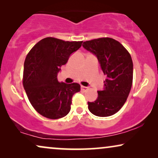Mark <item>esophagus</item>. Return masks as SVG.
Wrapping results in <instances>:
<instances>
[{"mask_svg":"<svg viewBox=\"0 0 158 158\" xmlns=\"http://www.w3.org/2000/svg\"><path fill=\"white\" fill-rule=\"evenodd\" d=\"M81 90H84V91H86V90H88V87H85V86L81 85Z\"/></svg>","mask_w":158,"mask_h":158,"instance_id":"1","label":"esophagus"}]
</instances>
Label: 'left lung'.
Returning <instances> with one entry per match:
<instances>
[{
  "label": "left lung",
  "instance_id": "left-lung-1",
  "mask_svg": "<svg viewBox=\"0 0 158 158\" xmlns=\"http://www.w3.org/2000/svg\"><path fill=\"white\" fill-rule=\"evenodd\" d=\"M83 47L98 58L106 75L104 88L98 91L94 102H88L94 115L106 117L121 109L131 90L133 81V62L127 49L112 38L103 37L83 42Z\"/></svg>",
  "mask_w": 158,
  "mask_h": 158
}]
</instances>
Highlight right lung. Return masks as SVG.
<instances>
[{
  "label": "right lung",
  "mask_w": 158,
  "mask_h": 158,
  "mask_svg": "<svg viewBox=\"0 0 158 158\" xmlns=\"http://www.w3.org/2000/svg\"><path fill=\"white\" fill-rule=\"evenodd\" d=\"M82 42L47 37L36 43L27 55L23 88L32 106L44 117L57 119L65 116L70 111L73 96L81 90L77 83H60L57 73Z\"/></svg>",
  "instance_id": "add662e5"
}]
</instances>
